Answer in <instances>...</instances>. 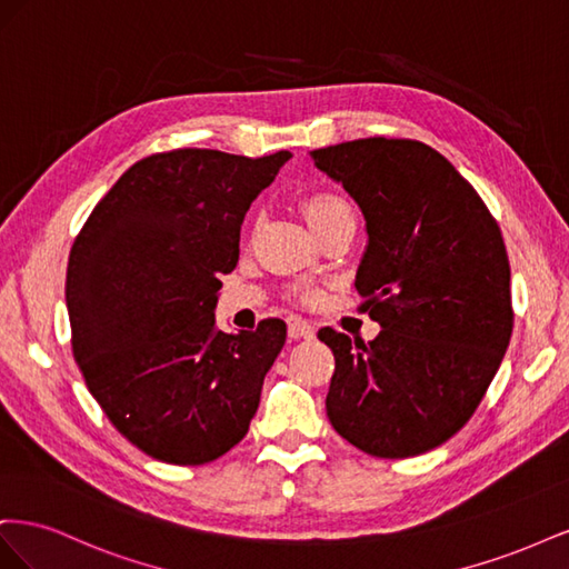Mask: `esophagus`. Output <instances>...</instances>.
<instances>
[{"mask_svg":"<svg viewBox=\"0 0 569 569\" xmlns=\"http://www.w3.org/2000/svg\"><path fill=\"white\" fill-rule=\"evenodd\" d=\"M287 332H289L291 339H313L316 337V327L308 322V320H303V318H291Z\"/></svg>","mask_w":569,"mask_h":569,"instance_id":"34e87169","label":"esophagus"}]
</instances>
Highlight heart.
Here are the masks:
<instances>
[{"label": "heart", "mask_w": 569, "mask_h": 569, "mask_svg": "<svg viewBox=\"0 0 569 569\" xmlns=\"http://www.w3.org/2000/svg\"><path fill=\"white\" fill-rule=\"evenodd\" d=\"M343 211H349V206L337 194H316L306 201V218H308V222H311L313 230L322 228L327 220H332L335 216H339ZM299 297L303 301H316L320 295H318V289H299Z\"/></svg>", "instance_id": "1"}]
</instances>
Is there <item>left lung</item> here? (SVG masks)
Segmentation results:
<instances>
[{"instance_id":"8db88e82","label":"left lung","mask_w":569,"mask_h":569,"mask_svg":"<svg viewBox=\"0 0 569 569\" xmlns=\"http://www.w3.org/2000/svg\"><path fill=\"white\" fill-rule=\"evenodd\" d=\"M366 218L356 289L380 322L372 341L322 327L335 353L327 418L356 449L410 458L472 418L512 335L501 228L475 187L416 140L341 142L311 151Z\"/></svg>"}]
</instances>
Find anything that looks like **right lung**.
I'll return each mask as SVG.
<instances>
[{
	"mask_svg": "<svg viewBox=\"0 0 569 569\" xmlns=\"http://www.w3.org/2000/svg\"><path fill=\"white\" fill-rule=\"evenodd\" d=\"M291 159L176 149L130 166L66 270L73 356L111 425L147 456L203 465L244 439L287 325L216 327L251 201Z\"/></svg>",
	"mask_w": 569,
	"mask_h": 569,
	"instance_id": "right-lung-1",
	"label": "right lung"
}]
</instances>
